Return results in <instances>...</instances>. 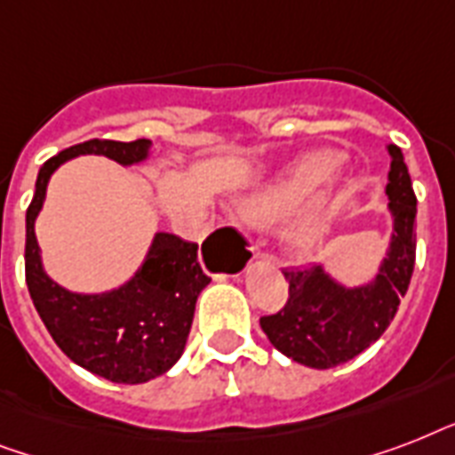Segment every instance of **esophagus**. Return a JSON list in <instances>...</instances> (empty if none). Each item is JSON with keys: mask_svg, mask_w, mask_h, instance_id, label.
Here are the masks:
<instances>
[{"mask_svg": "<svg viewBox=\"0 0 455 455\" xmlns=\"http://www.w3.org/2000/svg\"><path fill=\"white\" fill-rule=\"evenodd\" d=\"M257 259H267V255H264V252H257Z\"/></svg>", "mask_w": 455, "mask_h": 455, "instance_id": "obj_1", "label": "esophagus"}]
</instances>
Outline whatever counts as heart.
Here are the masks:
<instances>
[{
  "label": "heart",
  "instance_id": "1",
  "mask_svg": "<svg viewBox=\"0 0 455 455\" xmlns=\"http://www.w3.org/2000/svg\"><path fill=\"white\" fill-rule=\"evenodd\" d=\"M338 167L339 157L335 153L323 151L304 156L281 177L250 193L248 198H243L238 212L248 224H271L281 220L307 203L338 172ZM325 228H328V207L323 203L307 205L285 221L283 241L292 252L307 255L321 243Z\"/></svg>",
  "mask_w": 455,
  "mask_h": 455
}]
</instances>
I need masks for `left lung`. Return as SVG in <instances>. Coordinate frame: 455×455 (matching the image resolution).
Returning <instances> with one entry per match:
<instances>
[{
    "label": "left lung",
    "instance_id": "left-lung-1",
    "mask_svg": "<svg viewBox=\"0 0 455 455\" xmlns=\"http://www.w3.org/2000/svg\"><path fill=\"white\" fill-rule=\"evenodd\" d=\"M387 198L395 217L392 245L373 283L347 291L318 264L285 269L283 309L259 318L278 352L309 368H332L359 356L392 323L416 264V193L402 151L389 146Z\"/></svg>",
    "mask_w": 455,
    "mask_h": 455
}]
</instances>
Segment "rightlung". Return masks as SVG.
<instances>
[{
  "mask_svg": "<svg viewBox=\"0 0 455 455\" xmlns=\"http://www.w3.org/2000/svg\"><path fill=\"white\" fill-rule=\"evenodd\" d=\"M148 148V139H89L70 146L39 167L35 196L25 212V283L46 331L77 366L124 385L163 375L184 352L196 299L210 283L198 262V243L157 234L144 267L130 283L108 295H77L53 283L42 269L35 217L44 203L49 177L60 163L80 153H96L132 164L144 160Z\"/></svg>",
  "mask_w": 455,
  "mask_h": 455,
  "instance_id": "right-lung-1",
  "label": "right lung"
}]
</instances>
